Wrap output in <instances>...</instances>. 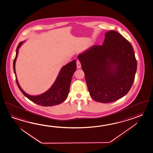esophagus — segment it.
<instances>
[{
	"label": "esophagus",
	"mask_w": 153,
	"mask_h": 153,
	"mask_svg": "<svg viewBox=\"0 0 153 153\" xmlns=\"http://www.w3.org/2000/svg\"><path fill=\"white\" fill-rule=\"evenodd\" d=\"M76 65H77V68H81V63L80 62V61L79 60L76 61Z\"/></svg>",
	"instance_id": "esophagus-1"
}]
</instances>
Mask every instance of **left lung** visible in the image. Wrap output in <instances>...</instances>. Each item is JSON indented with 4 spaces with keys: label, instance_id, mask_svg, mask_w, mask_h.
Wrapping results in <instances>:
<instances>
[{
    "label": "left lung",
    "instance_id": "8db88e82",
    "mask_svg": "<svg viewBox=\"0 0 153 153\" xmlns=\"http://www.w3.org/2000/svg\"><path fill=\"white\" fill-rule=\"evenodd\" d=\"M91 97L108 103L122 98L135 79L137 61L131 43L116 31L105 34L102 45H94L79 54Z\"/></svg>",
    "mask_w": 153,
    "mask_h": 153
}]
</instances>
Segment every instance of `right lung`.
I'll list each match as a JSON object with an SVG mask.
<instances>
[{
	"label": "right lung",
	"mask_w": 153,
	"mask_h": 153,
	"mask_svg": "<svg viewBox=\"0 0 153 153\" xmlns=\"http://www.w3.org/2000/svg\"><path fill=\"white\" fill-rule=\"evenodd\" d=\"M23 43L24 42H21L19 43L16 49V57L13 63V71L16 76V80L18 88L27 98L38 105L43 106H52L62 103L66 100L69 93L72 76L76 68V60H73L71 62L63 66L60 70L54 84L48 91L38 96H31L25 92L22 89L18 83L16 73V61L18 56V49Z\"/></svg>",
	"instance_id": "1"
}]
</instances>
